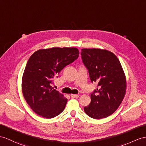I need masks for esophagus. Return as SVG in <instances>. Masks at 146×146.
Segmentation results:
<instances>
[{"label":"esophagus","instance_id":"obj_1","mask_svg":"<svg viewBox=\"0 0 146 146\" xmlns=\"http://www.w3.org/2000/svg\"><path fill=\"white\" fill-rule=\"evenodd\" d=\"M70 97L72 98H78L79 97V95H76V94H71Z\"/></svg>","mask_w":146,"mask_h":146}]
</instances>
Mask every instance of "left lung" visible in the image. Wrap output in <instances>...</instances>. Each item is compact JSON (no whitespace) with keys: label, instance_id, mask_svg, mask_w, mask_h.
<instances>
[{"label":"left lung","instance_id":"obj_1","mask_svg":"<svg viewBox=\"0 0 146 146\" xmlns=\"http://www.w3.org/2000/svg\"><path fill=\"white\" fill-rule=\"evenodd\" d=\"M81 56L91 82L98 83V87L91 94V102L84 111L94 119L106 118L118 109L126 94L123 67L118 58L106 49H82Z\"/></svg>","mask_w":146,"mask_h":146}]
</instances>
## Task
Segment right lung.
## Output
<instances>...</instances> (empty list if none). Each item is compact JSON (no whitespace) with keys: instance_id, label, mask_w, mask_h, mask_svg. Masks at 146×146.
Here are the masks:
<instances>
[{"instance_id":"obj_1","label":"right lung","mask_w":146,"mask_h":146,"mask_svg":"<svg viewBox=\"0 0 146 146\" xmlns=\"http://www.w3.org/2000/svg\"><path fill=\"white\" fill-rule=\"evenodd\" d=\"M79 55L76 48H52L40 49L30 56L23 74L22 90L35 113L52 118L62 112L67 99L51 84L61 70Z\"/></svg>"}]
</instances>
